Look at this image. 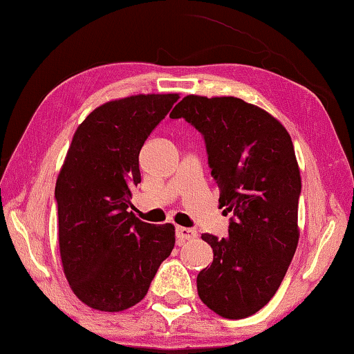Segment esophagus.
Listing matches in <instances>:
<instances>
[{
    "label": "esophagus",
    "mask_w": 354,
    "mask_h": 354,
    "mask_svg": "<svg viewBox=\"0 0 354 354\" xmlns=\"http://www.w3.org/2000/svg\"><path fill=\"white\" fill-rule=\"evenodd\" d=\"M176 237L181 239V241H192V239L196 237V231L192 230V227L176 226Z\"/></svg>",
    "instance_id": "34e87169"
}]
</instances>
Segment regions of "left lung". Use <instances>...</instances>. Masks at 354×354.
Segmentation results:
<instances>
[{"label":"left lung","instance_id":"obj_1","mask_svg":"<svg viewBox=\"0 0 354 354\" xmlns=\"http://www.w3.org/2000/svg\"><path fill=\"white\" fill-rule=\"evenodd\" d=\"M171 118L203 136L207 164L231 215L227 237L203 234L214 261L196 277L201 301L225 319H245L270 301L298 243L301 178L289 133L241 98L189 95Z\"/></svg>","mask_w":354,"mask_h":354}]
</instances>
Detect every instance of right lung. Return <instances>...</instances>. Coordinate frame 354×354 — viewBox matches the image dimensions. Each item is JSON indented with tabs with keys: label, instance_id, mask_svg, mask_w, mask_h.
Here are the masks:
<instances>
[{
	"label": "right lung",
	"instance_id": "add662e5",
	"mask_svg": "<svg viewBox=\"0 0 354 354\" xmlns=\"http://www.w3.org/2000/svg\"><path fill=\"white\" fill-rule=\"evenodd\" d=\"M176 93L136 95L100 106L77 127L56 181L59 248L75 295L118 313L143 299L175 247L171 223L128 212L140 183L139 154Z\"/></svg>",
	"mask_w": 354,
	"mask_h": 354
}]
</instances>
